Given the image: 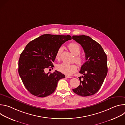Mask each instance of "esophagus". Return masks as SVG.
Here are the masks:
<instances>
[{
    "label": "esophagus",
    "mask_w": 125,
    "mask_h": 125,
    "mask_svg": "<svg viewBox=\"0 0 125 125\" xmlns=\"http://www.w3.org/2000/svg\"><path fill=\"white\" fill-rule=\"evenodd\" d=\"M65 77H66V78H69V79L72 78V77H70V76H65Z\"/></svg>",
    "instance_id": "esophagus-1"
}]
</instances>
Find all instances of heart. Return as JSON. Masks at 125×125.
Instances as JSON below:
<instances>
[{
    "mask_svg": "<svg viewBox=\"0 0 125 125\" xmlns=\"http://www.w3.org/2000/svg\"><path fill=\"white\" fill-rule=\"evenodd\" d=\"M68 48L70 51L74 55H75V61L76 63L79 66H82L83 62V59L81 56L79 55L81 52V48L79 45L76 43H70L68 45ZM62 50V48L60 47L56 52V58L58 60H59L60 59V55ZM57 69L60 72H62V73L66 75L70 76L76 72L77 69V67L75 64H67L62 63L58 65Z\"/></svg>",
    "mask_w": 125,
    "mask_h": 125,
    "instance_id": "b5f03b06",
    "label": "heart"
}]
</instances>
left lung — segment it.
Returning a JSON list of instances; mask_svg holds the SVG:
<instances>
[{
	"label": "left lung",
	"instance_id": "left-lung-1",
	"mask_svg": "<svg viewBox=\"0 0 125 125\" xmlns=\"http://www.w3.org/2000/svg\"><path fill=\"white\" fill-rule=\"evenodd\" d=\"M72 39L83 47L86 60L79 72L83 74L79 77L80 85L73 91L82 96L93 95L99 90L107 74V57L101 46L90 37L73 35Z\"/></svg>",
	"mask_w": 125,
	"mask_h": 125
}]
</instances>
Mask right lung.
I'll return each instance as SVG.
<instances>
[{"label": "right lung", "mask_w": 125, "mask_h": 125, "mask_svg": "<svg viewBox=\"0 0 125 125\" xmlns=\"http://www.w3.org/2000/svg\"><path fill=\"white\" fill-rule=\"evenodd\" d=\"M71 39L70 35L45 34L26 45L20 56L18 72L24 86L31 94L44 97L54 92L58 81L65 75L56 70L53 73H45V70L54 67L53 62L58 49Z\"/></svg>", "instance_id": "1"}]
</instances>
